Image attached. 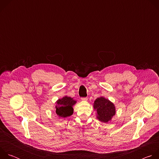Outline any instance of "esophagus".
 <instances>
[{
    "label": "esophagus",
    "instance_id": "1",
    "mask_svg": "<svg viewBox=\"0 0 159 159\" xmlns=\"http://www.w3.org/2000/svg\"><path fill=\"white\" fill-rule=\"evenodd\" d=\"M81 100L82 101H87L88 100V98H81Z\"/></svg>",
    "mask_w": 159,
    "mask_h": 159
}]
</instances>
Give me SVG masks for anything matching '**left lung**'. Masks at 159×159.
<instances>
[{
    "mask_svg": "<svg viewBox=\"0 0 159 159\" xmlns=\"http://www.w3.org/2000/svg\"><path fill=\"white\" fill-rule=\"evenodd\" d=\"M96 118L101 122L107 123L116 115V107L108 99L103 96L98 98L93 104Z\"/></svg>",
    "mask_w": 159,
    "mask_h": 159,
    "instance_id": "8db88e82",
    "label": "left lung"
}]
</instances>
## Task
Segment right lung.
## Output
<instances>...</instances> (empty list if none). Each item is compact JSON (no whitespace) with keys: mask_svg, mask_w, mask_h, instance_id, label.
<instances>
[{"mask_svg":"<svg viewBox=\"0 0 159 159\" xmlns=\"http://www.w3.org/2000/svg\"><path fill=\"white\" fill-rule=\"evenodd\" d=\"M77 103L73 98L69 96H64L58 99L55 104V109L57 116L58 118H66L72 115L74 113L73 106Z\"/></svg>","mask_w":159,"mask_h":159,"instance_id":"right-lung-1","label":"right lung"}]
</instances>
